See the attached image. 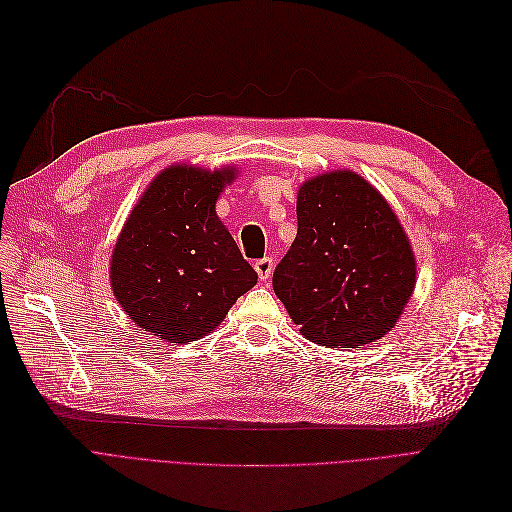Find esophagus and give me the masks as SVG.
Listing matches in <instances>:
<instances>
[{
    "mask_svg": "<svg viewBox=\"0 0 512 512\" xmlns=\"http://www.w3.org/2000/svg\"><path fill=\"white\" fill-rule=\"evenodd\" d=\"M273 266H275L273 258H260V260H256V262H254V269H256V273H258V279H260V281L269 279L271 273H273Z\"/></svg>",
    "mask_w": 512,
    "mask_h": 512,
    "instance_id": "esophagus-1",
    "label": "esophagus"
}]
</instances>
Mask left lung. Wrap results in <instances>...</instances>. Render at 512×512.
<instances>
[{"mask_svg":"<svg viewBox=\"0 0 512 512\" xmlns=\"http://www.w3.org/2000/svg\"><path fill=\"white\" fill-rule=\"evenodd\" d=\"M298 235L273 289L310 342L356 348L398 323L417 262L394 210L352 170H331L298 191Z\"/></svg>","mask_w":512,"mask_h":512,"instance_id":"obj_1","label":"left lung"}]
</instances>
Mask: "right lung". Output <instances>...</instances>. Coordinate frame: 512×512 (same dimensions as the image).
I'll use <instances>...</instances> for the list:
<instances>
[{"label": "right lung", "mask_w": 512, "mask_h": 512, "mask_svg": "<svg viewBox=\"0 0 512 512\" xmlns=\"http://www.w3.org/2000/svg\"><path fill=\"white\" fill-rule=\"evenodd\" d=\"M233 179L229 166L164 168L116 241L110 283L118 304L137 327L170 344L196 342L216 329L256 285V271L214 210Z\"/></svg>", "instance_id": "add662e5"}]
</instances>
